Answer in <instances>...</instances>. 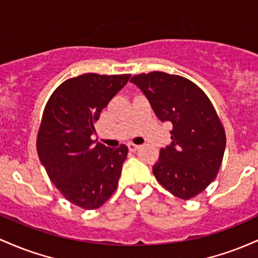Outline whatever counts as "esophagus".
<instances>
[{
  "mask_svg": "<svg viewBox=\"0 0 258 258\" xmlns=\"http://www.w3.org/2000/svg\"><path fill=\"white\" fill-rule=\"evenodd\" d=\"M139 147H140V146H139V145H137V144H133V143L128 144V149L130 150V151H137Z\"/></svg>",
  "mask_w": 258,
  "mask_h": 258,
  "instance_id": "esophagus-1",
  "label": "esophagus"
}]
</instances>
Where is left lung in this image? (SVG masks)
<instances>
[{"label":"left lung","mask_w":258,"mask_h":258,"mask_svg":"<svg viewBox=\"0 0 258 258\" xmlns=\"http://www.w3.org/2000/svg\"><path fill=\"white\" fill-rule=\"evenodd\" d=\"M130 82L144 92L161 121H170L172 143L161 149L152 172L164 189L189 200L215 180L225 150V132L215 107L196 84L164 72Z\"/></svg>","instance_id":"obj_1"}]
</instances>
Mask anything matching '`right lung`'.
<instances>
[{
  "label": "right lung",
  "mask_w": 258,
  "mask_h": 258,
  "mask_svg": "<svg viewBox=\"0 0 258 258\" xmlns=\"http://www.w3.org/2000/svg\"><path fill=\"white\" fill-rule=\"evenodd\" d=\"M130 74L86 73L63 82L46 103L36 150L48 178L69 202L95 210L115 191L128 147L109 149L91 135L101 111Z\"/></svg>",
  "instance_id": "right-lung-1"
}]
</instances>
